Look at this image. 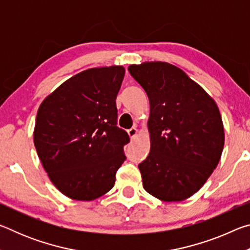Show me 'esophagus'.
<instances>
[{"label":"esophagus","instance_id":"34e87169","mask_svg":"<svg viewBox=\"0 0 250 250\" xmlns=\"http://www.w3.org/2000/svg\"><path fill=\"white\" fill-rule=\"evenodd\" d=\"M137 133H138L137 128H131L128 130V134H129L130 139H134L135 137H137Z\"/></svg>","mask_w":250,"mask_h":250}]
</instances>
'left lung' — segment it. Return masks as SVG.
<instances>
[{
    "instance_id": "left-lung-1",
    "label": "left lung",
    "mask_w": 250,
    "mask_h": 250,
    "mask_svg": "<svg viewBox=\"0 0 250 250\" xmlns=\"http://www.w3.org/2000/svg\"><path fill=\"white\" fill-rule=\"evenodd\" d=\"M150 101L151 149L139 164L143 188L164 202L195 194L221 160L225 133L214 99L179 67L166 62L130 65Z\"/></svg>"
}]
</instances>
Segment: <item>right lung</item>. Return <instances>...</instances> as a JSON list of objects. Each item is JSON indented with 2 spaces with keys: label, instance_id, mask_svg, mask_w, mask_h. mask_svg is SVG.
<instances>
[{
  "label": "right lung",
  "instance_id": "1",
  "mask_svg": "<svg viewBox=\"0 0 250 250\" xmlns=\"http://www.w3.org/2000/svg\"><path fill=\"white\" fill-rule=\"evenodd\" d=\"M122 66L83 70L46 97L34 145L52 183L67 197L92 201L113 188L128 133L117 126Z\"/></svg>",
  "mask_w": 250,
  "mask_h": 250
}]
</instances>
